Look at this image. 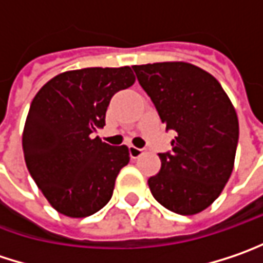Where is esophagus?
Returning <instances> with one entry per match:
<instances>
[{
  "label": "esophagus",
  "mask_w": 263,
  "mask_h": 263,
  "mask_svg": "<svg viewBox=\"0 0 263 263\" xmlns=\"http://www.w3.org/2000/svg\"><path fill=\"white\" fill-rule=\"evenodd\" d=\"M144 152H146L144 148H140V147H135V146H129V156H131L132 159H137V158H140V156H141Z\"/></svg>",
  "instance_id": "obj_1"
}]
</instances>
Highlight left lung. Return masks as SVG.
Masks as SVG:
<instances>
[{
    "label": "left lung",
    "instance_id": "obj_1",
    "mask_svg": "<svg viewBox=\"0 0 263 263\" xmlns=\"http://www.w3.org/2000/svg\"><path fill=\"white\" fill-rule=\"evenodd\" d=\"M166 131L170 152L159 153L161 171L148 178L153 198L189 216L214 202L231 177L238 144V117L220 83L187 62L134 65Z\"/></svg>",
    "mask_w": 263,
    "mask_h": 263
}]
</instances>
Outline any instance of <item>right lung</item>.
<instances>
[{
	"instance_id": "right-lung-1",
	"label": "right lung",
	"mask_w": 263,
	"mask_h": 263,
	"mask_svg": "<svg viewBox=\"0 0 263 263\" xmlns=\"http://www.w3.org/2000/svg\"><path fill=\"white\" fill-rule=\"evenodd\" d=\"M134 82L129 67L67 71L49 80L31 102L22 137L25 162L61 214L86 217L111 199L129 152L93 134L104 128L113 95Z\"/></svg>"
}]
</instances>
